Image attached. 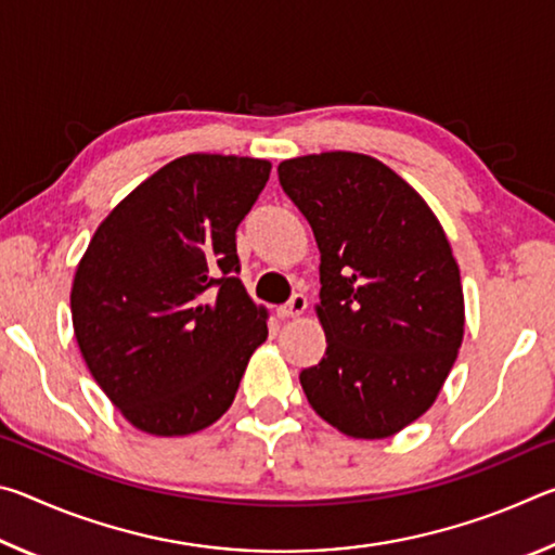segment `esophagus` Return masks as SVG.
<instances>
[{
    "label": "esophagus",
    "instance_id": "34e87169",
    "mask_svg": "<svg viewBox=\"0 0 555 555\" xmlns=\"http://www.w3.org/2000/svg\"><path fill=\"white\" fill-rule=\"evenodd\" d=\"M306 308H308V298L304 294H294L288 298V304L276 308V313H279V318H284V321H286V318L304 315Z\"/></svg>",
    "mask_w": 555,
    "mask_h": 555
}]
</instances>
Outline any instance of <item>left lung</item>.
Returning <instances> with one entry per match:
<instances>
[{"mask_svg": "<svg viewBox=\"0 0 555 555\" xmlns=\"http://www.w3.org/2000/svg\"><path fill=\"white\" fill-rule=\"evenodd\" d=\"M321 249L325 357L300 372L308 403L352 438L399 434L430 409L463 343L460 269L426 201L364 154L279 164Z\"/></svg>", "mask_w": 555, "mask_h": 555, "instance_id": "obj_1", "label": "left lung"}]
</instances>
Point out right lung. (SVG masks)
Returning <instances> with one entry per match:
<instances>
[{"instance_id":"obj_1","label":"right lung","mask_w":555,"mask_h":555,"mask_svg":"<svg viewBox=\"0 0 555 555\" xmlns=\"http://www.w3.org/2000/svg\"><path fill=\"white\" fill-rule=\"evenodd\" d=\"M269 171L259 158H176L107 215L80 259L75 340L100 389L144 434L215 424L267 340V311L237 279V228Z\"/></svg>"}]
</instances>
